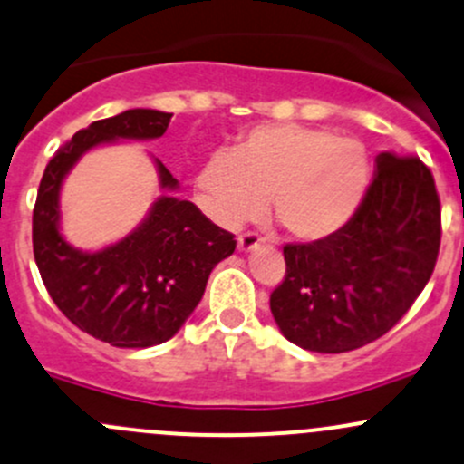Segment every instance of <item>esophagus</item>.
<instances>
[{"instance_id":"esophagus-1","label":"esophagus","mask_w":464,"mask_h":464,"mask_svg":"<svg viewBox=\"0 0 464 464\" xmlns=\"http://www.w3.org/2000/svg\"><path fill=\"white\" fill-rule=\"evenodd\" d=\"M237 246H240V251H256L257 246H260V237H257V233H245V236L237 237Z\"/></svg>"}]
</instances>
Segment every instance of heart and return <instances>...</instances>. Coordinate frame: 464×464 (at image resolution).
I'll list each match as a JSON object with an SVG mask.
<instances>
[{
    "label": "heart",
    "instance_id": "obj_1",
    "mask_svg": "<svg viewBox=\"0 0 464 464\" xmlns=\"http://www.w3.org/2000/svg\"><path fill=\"white\" fill-rule=\"evenodd\" d=\"M372 182L367 149L334 130L295 124L257 126L231 153L218 150L199 169L202 207L227 228L271 213L291 240L318 245L343 231Z\"/></svg>",
    "mask_w": 464,
    "mask_h": 464
}]
</instances>
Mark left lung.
<instances>
[{
    "mask_svg": "<svg viewBox=\"0 0 464 464\" xmlns=\"http://www.w3.org/2000/svg\"><path fill=\"white\" fill-rule=\"evenodd\" d=\"M440 251V199L418 158L380 153L373 182L343 231L286 245L271 314L289 343L344 353L387 334L422 294Z\"/></svg>",
    "mask_w": 464,
    "mask_h": 464,
    "instance_id": "1",
    "label": "left lung"
}]
</instances>
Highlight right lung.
Returning <instances> with one entry per match:
<instances>
[{"mask_svg": "<svg viewBox=\"0 0 464 464\" xmlns=\"http://www.w3.org/2000/svg\"><path fill=\"white\" fill-rule=\"evenodd\" d=\"M173 113L130 109L92 121L53 155L33 208V253L44 286L77 329L121 349L167 343L202 300L218 262L236 251L224 231L188 199L173 198L178 179L155 160L160 195L133 231L100 251L68 245L60 231L62 182L86 150L117 140H155Z\"/></svg>", "mask_w": 464, "mask_h": 464, "instance_id": "add662e5", "label": "right lung"}]
</instances>
